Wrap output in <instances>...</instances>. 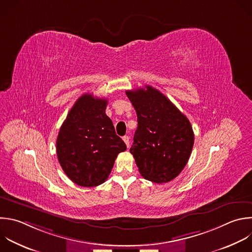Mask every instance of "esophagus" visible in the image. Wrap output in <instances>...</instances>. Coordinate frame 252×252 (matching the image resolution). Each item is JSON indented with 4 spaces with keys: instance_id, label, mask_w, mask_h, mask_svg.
<instances>
[{
    "instance_id": "esophagus-1",
    "label": "esophagus",
    "mask_w": 252,
    "mask_h": 252,
    "mask_svg": "<svg viewBox=\"0 0 252 252\" xmlns=\"http://www.w3.org/2000/svg\"><path fill=\"white\" fill-rule=\"evenodd\" d=\"M123 139H124V141H125L126 147L128 148V147H129V136H128V135H125V136L123 137Z\"/></svg>"
}]
</instances>
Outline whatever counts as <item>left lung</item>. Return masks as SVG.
<instances>
[{"label": "left lung", "mask_w": 252, "mask_h": 252, "mask_svg": "<svg viewBox=\"0 0 252 252\" xmlns=\"http://www.w3.org/2000/svg\"><path fill=\"white\" fill-rule=\"evenodd\" d=\"M137 115V128L129 151L143 178L167 183L186 166L194 145L189 120L157 89L145 86L126 91Z\"/></svg>", "instance_id": "8db88e82"}]
</instances>
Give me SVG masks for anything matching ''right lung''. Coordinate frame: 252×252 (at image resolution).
I'll return each mask as SVG.
<instances>
[{"mask_svg": "<svg viewBox=\"0 0 252 252\" xmlns=\"http://www.w3.org/2000/svg\"><path fill=\"white\" fill-rule=\"evenodd\" d=\"M107 99L81 96L62 124L56 140L58 161L68 178L82 187L104 183L126 143L106 115Z\"/></svg>", "mask_w": 252, "mask_h": 252, "instance_id": "add662e5", "label": "right lung"}]
</instances>
